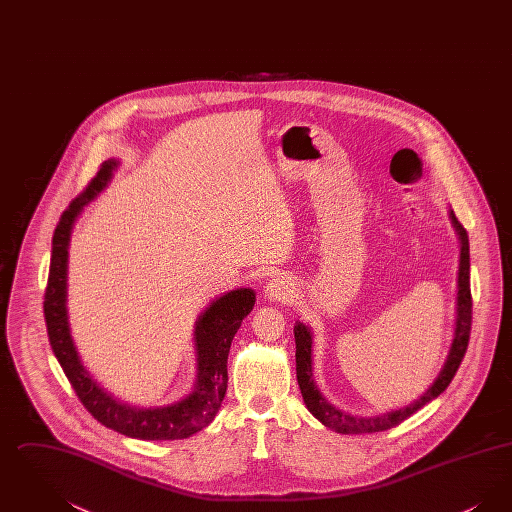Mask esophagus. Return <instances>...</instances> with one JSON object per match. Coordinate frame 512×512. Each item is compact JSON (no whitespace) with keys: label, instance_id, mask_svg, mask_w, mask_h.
I'll return each mask as SVG.
<instances>
[{"label":"esophagus","instance_id":"1","mask_svg":"<svg viewBox=\"0 0 512 512\" xmlns=\"http://www.w3.org/2000/svg\"><path fill=\"white\" fill-rule=\"evenodd\" d=\"M293 290H295V286H293L292 278L276 276L265 286V297L274 303H284V301H290Z\"/></svg>","mask_w":512,"mask_h":512}]
</instances>
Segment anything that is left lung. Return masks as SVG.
<instances>
[{
  "instance_id": "1",
  "label": "left lung",
  "mask_w": 512,
  "mask_h": 512,
  "mask_svg": "<svg viewBox=\"0 0 512 512\" xmlns=\"http://www.w3.org/2000/svg\"><path fill=\"white\" fill-rule=\"evenodd\" d=\"M449 219L459 236L461 244V257H459V278H457V318H455V332L453 341L447 353V359L441 366L436 380L432 386L424 391L413 403L391 409L386 413L370 414V416H357V414L345 413L338 407H334L317 388V382L313 378V332L307 324L295 322L293 336H295V370H297V384L303 395L305 407L309 413L320 420L326 428L338 432V434H374L384 432L393 426L401 424L405 418L434 401L438 395L447 390L453 376L457 374L461 361H463L468 338H470V324H472V295H470V249H468V234L463 224L457 220L455 213L449 209Z\"/></svg>"
}]
</instances>
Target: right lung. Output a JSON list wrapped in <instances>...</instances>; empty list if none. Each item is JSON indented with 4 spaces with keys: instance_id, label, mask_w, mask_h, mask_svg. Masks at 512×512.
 Returning a JSON list of instances; mask_svg holds the SVG:
<instances>
[{
    "instance_id": "add662e5",
    "label": "right lung",
    "mask_w": 512,
    "mask_h": 512,
    "mask_svg": "<svg viewBox=\"0 0 512 512\" xmlns=\"http://www.w3.org/2000/svg\"><path fill=\"white\" fill-rule=\"evenodd\" d=\"M119 167L117 159H107L86 192L78 195L61 215L51 240L48 288L44 297V317L51 349L69 378L78 399L103 426L122 436L146 441L190 438L209 426L217 416L228 384V351L236 332L255 305L251 288H236L211 301L197 317L194 349L197 370L194 388L182 399L161 407H136L117 399L101 388L88 372L74 345L69 309H67V272L69 244L76 219L88 203L98 197Z\"/></svg>"
}]
</instances>
